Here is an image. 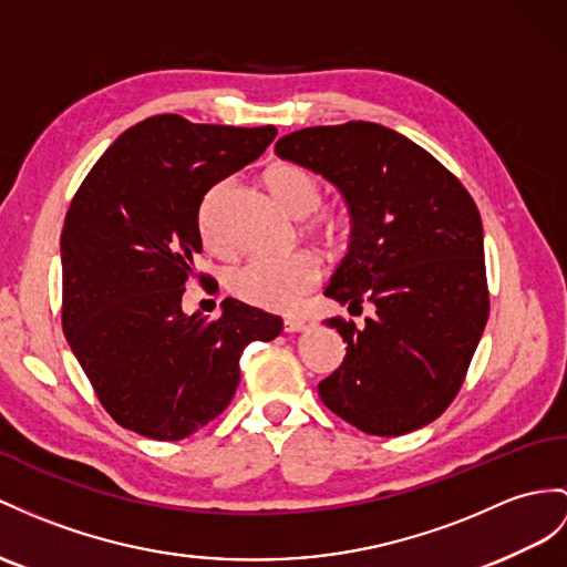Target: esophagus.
Masks as SVG:
<instances>
[{
	"label": "esophagus",
	"instance_id": "1",
	"mask_svg": "<svg viewBox=\"0 0 567 567\" xmlns=\"http://www.w3.org/2000/svg\"><path fill=\"white\" fill-rule=\"evenodd\" d=\"M310 327V322L306 320V317H286L284 320V329L288 331V334H293V331H306Z\"/></svg>",
	"mask_w": 567,
	"mask_h": 567
}]
</instances>
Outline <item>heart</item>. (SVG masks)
<instances>
[{
  "label": "heart",
  "instance_id": "1",
  "mask_svg": "<svg viewBox=\"0 0 567 567\" xmlns=\"http://www.w3.org/2000/svg\"><path fill=\"white\" fill-rule=\"evenodd\" d=\"M265 183L276 202L296 218L312 214L322 204V183L302 165L276 163L265 173ZM315 226L327 240H337L343 218L320 214L315 218ZM202 233L212 240L209 209L202 212ZM320 276V259L310 252H296L286 259H250L230 271L228 291L247 306L269 312H291L317 286Z\"/></svg>",
  "mask_w": 567,
  "mask_h": 567
}]
</instances>
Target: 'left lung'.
I'll return each instance as SVG.
<instances>
[{"label":"left lung","instance_id":"8db88e82","mask_svg":"<svg viewBox=\"0 0 567 567\" xmlns=\"http://www.w3.org/2000/svg\"><path fill=\"white\" fill-rule=\"evenodd\" d=\"M276 156L320 173L349 204V255L324 296L375 306L363 329L327 320L349 347L317 384L322 402L368 435L435 421L457 396L488 320L474 199L425 148L375 122L291 132Z\"/></svg>","mask_w":567,"mask_h":567}]
</instances>
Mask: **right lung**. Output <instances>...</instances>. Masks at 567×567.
Listing matches in <instances>:
<instances>
[{
	"instance_id": "1",
	"label": "right lung",
	"mask_w": 567,
	"mask_h": 567,
	"mask_svg": "<svg viewBox=\"0 0 567 567\" xmlns=\"http://www.w3.org/2000/svg\"><path fill=\"white\" fill-rule=\"evenodd\" d=\"M276 127L156 115L93 165L62 228V329L101 404L122 427L183 440L224 411L250 341L281 334L276 315L224 300L218 320L183 312L202 252L199 206L257 161Z\"/></svg>"
}]
</instances>
